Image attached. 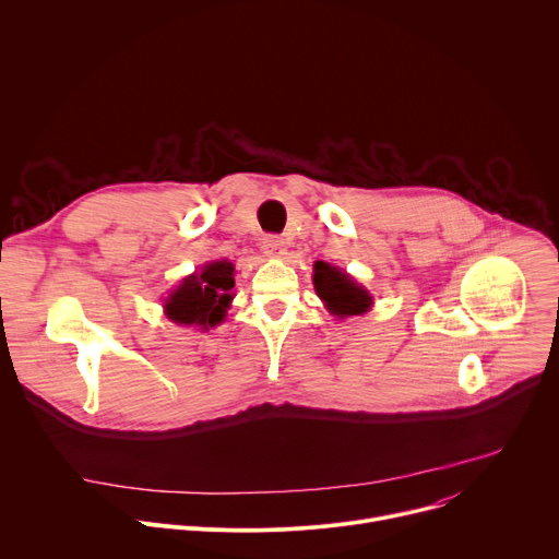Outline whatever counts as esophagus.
<instances>
[{
    "label": "esophagus",
    "instance_id": "obj_1",
    "mask_svg": "<svg viewBox=\"0 0 559 559\" xmlns=\"http://www.w3.org/2000/svg\"><path fill=\"white\" fill-rule=\"evenodd\" d=\"M263 252H265V257H274V259L283 257V254H285V243H283V238H281V236H276V234L265 236V238H263Z\"/></svg>",
    "mask_w": 559,
    "mask_h": 559
}]
</instances>
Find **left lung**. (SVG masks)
I'll return each instance as SVG.
<instances>
[{
  "label": "left lung",
  "instance_id": "obj_1",
  "mask_svg": "<svg viewBox=\"0 0 559 559\" xmlns=\"http://www.w3.org/2000/svg\"><path fill=\"white\" fill-rule=\"evenodd\" d=\"M313 287L316 294L325 300L328 309L338 318L365 313L371 305L367 289L354 283L345 272L323 261H316L313 265Z\"/></svg>",
  "mask_w": 559,
  "mask_h": 559
}]
</instances>
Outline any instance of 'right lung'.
Here are the masks:
<instances>
[{"label": "right lung", "mask_w": 559, "mask_h": 559, "mask_svg": "<svg viewBox=\"0 0 559 559\" xmlns=\"http://www.w3.org/2000/svg\"><path fill=\"white\" fill-rule=\"evenodd\" d=\"M234 265L216 261L203 267L201 274L188 276L166 300V313L179 325L214 328L223 321L231 300Z\"/></svg>", "instance_id": "1"}]
</instances>
